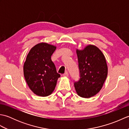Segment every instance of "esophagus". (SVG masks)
Wrapping results in <instances>:
<instances>
[{"label":"esophagus","instance_id":"esophagus-1","mask_svg":"<svg viewBox=\"0 0 129 129\" xmlns=\"http://www.w3.org/2000/svg\"><path fill=\"white\" fill-rule=\"evenodd\" d=\"M62 75L63 76H65V77H68V76H69V74H68L67 72H66Z\"/></svg>","mask_w":129,"mask_h":129}]
</instances>
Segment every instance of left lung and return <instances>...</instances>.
Listing matches in <instances>:
<instances>
[{
  "label": "left lung",
  "mask_w": 129,
  "mask_h": 129,
  "mask_svg": "<svg viewBox=\"0 0 129 129\" xmlns=\"http://www.w3.org/2000/svg\"><path fill=\"white\" fill-rule=\"evenodd\" d=\"M80 78L74 83L76 92L80 97L89 98L100 91L108 75L105 57L99 48L90 44L83 49H76Z\"/></svg>",
  "instance_id": "1"
}]
</instances>
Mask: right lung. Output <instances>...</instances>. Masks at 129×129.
<instances>
[{"instance_id": "right-lung-1", "label": "right lung", "mask_w": 129, "mask_h": 129, "mask_svg": "<svg viewBox=\"0 0 129 129\" xmlns=\"http://www.w3.org/2000/svg\"><path fill=\"white\" fill-rule=\"evenodd\" d=\"M56 46L40 43L33 47L24 64V78L29 87L35 95L47 96L53 92L60 75L51 59Z\"/></svg>"}]
</instances>
